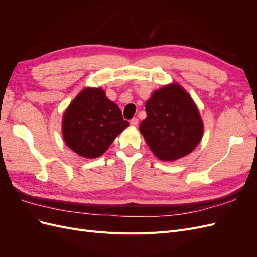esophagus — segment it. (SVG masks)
<instances>
[{"mask_svg": "<svg viewBox=\"0 0 257 257\" xmlns=\"http://www.w3.org/2000/svg\"><path fill=\"white\" fill-rule=\"evenodd\" d=\"M130 124H131L132 126H137V124H138V119H137V118L132 119V120L130 121Z\"/></svg>", "mask_w": 257, "mask_h": 257, "instance_id": "1", "label": "esophagus"}]
</instances>
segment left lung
Listing matches in <instances>:
<instances>
[{"label":"left lung","mask_w":257,"mask_h":257,"mask_svg":"<svg viewBox=\"0 0 257 257\" xmlns=\"http://www.w3.org/2000/svg\"><path fill=\"white\" fill-rule=\"evenodd\" d=\"M146 112L139 131L161 161L173 162L185 157L203 138L204 123L198 108L180 84H166L152 92Z\"/></svg>","instance_id":"obj_1"}]
</instances>
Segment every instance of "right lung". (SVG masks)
<instances>
[{
	"instance_id": "1",
	"label": "right lung",
	"mask_w": 257,
	"mask_h": 257,
	"mask_svg": "<svg viewBox=\"0 0 257 257\" xmlns=\"http://www.w3.org/2000/svg\"><path fill=\"white\" fill-rule=\"evenodd\" d=\"M130 125L119 106L100 88H85L69 104L62 119V135L69 149L85 159L102 155Z\"/></svg>"
}]
</instances>
